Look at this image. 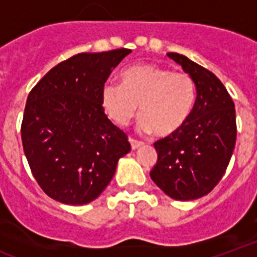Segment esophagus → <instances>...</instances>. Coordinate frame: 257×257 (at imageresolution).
I'll list each match as a JSON object with an SVG mask.
<instances>
[{"label":"esophagus","mask_w":257,"mask_h":257,"mask_svg":"<svg viewBox=\"0 0 257 257\" xmlns=\"http://www.w3.org/2000/svg\"><path fill=\"white\" fill-rule=\"evenodd\" d=\"M129 143H131V147H132V150H137V148H140L143 146V142H139L136 139H129Z\"/></svg>","instance_id":"1"}]
</instances>
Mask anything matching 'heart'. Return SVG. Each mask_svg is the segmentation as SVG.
Segmentation results:
<instances>
[{"instance_id":"heart-1","label":"heart","mask_w":257,"mask_h":257,"mask_svg":"<svg viewBox=\"0 0 257 257\" xmlns=\"http://www.w3.org/2000/svg\"><path fill=\"white\" fill-rule=\"evenodd\" d=\"M121 85L101 89L103 111L115 125L125 126L140 113V126L158 136L178 132L189 120L195 103L193 78L158 64H137L120 75Z\"/></svg>"}]
</instances>
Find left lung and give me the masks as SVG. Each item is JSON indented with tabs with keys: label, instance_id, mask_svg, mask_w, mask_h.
<instances>
[{
	"label": "left lung",
	"instance_id": "1",
	"mask_svg": "<svg viewBox=\"0 0 257 257\" xmlns=\"http://www.w3.org/2000/svg\"><path fill=\"white\" fill-rule=\"evenodd\" d=\"M167 55L193 78L197 97L186 124L154 144L158 162L150 175L168 197L190 201L210 193L226 171L236 144V110L213 72L185 55Z\"/></svg>",
	"mask_w": 257,
	"mask_h": 257
}]
</instances>
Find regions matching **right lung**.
<instances>
[{
	"label": "right lung",
	"instance_id": "add662e5",
	"mask_svg": "<svg viewBox=\"0 0 257 257\" xmlns=\"http://www.w3.org/2000/svg\"><path fill=\"white\" fill-rule=\"evenodd\" d=\"M126 48L71 56L31 90L21 124L24 154L44 193L66 205L97 198L131 151L101 105V89Z\"/></svg>",
	"mask_w": 257,
	"mask_h": 257
}]
</instances>
